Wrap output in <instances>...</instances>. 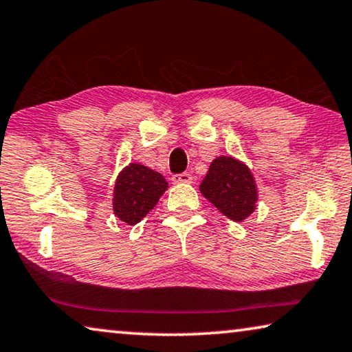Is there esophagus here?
<instances>
[{
  "instance_id": "esophagus-1",
  "label": "esophagus",
  "mask_w": 352,
  "mask_h": 352,
  "mask_svg": "<svg viewBox=\"0 0 352 352\" xmlns=\"http://www.w3.org/2000/svg\"><path fill=\"white\" fill-rule=\"evenodd\" d=\"M173 182H176V184H188V182H192V175L190 173H179V175H175L171 177Z\"/></svg>"
}]
</instances>
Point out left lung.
Instances as JSON below:
<instances>
[{
	"label": "left lung",
	"mask_w": 352,
	"mask_h": 352,
	"mask_svg": "<svg viewBox=\"0 0 352 352\" xmlns=\"http://www.w3.org/2000/svg\"><path fill=\"white\" fill-rule=\"evenodd\" d=\"M200 190L223 216L241 222L256 210L257 188L246 165L232 157H217L210 165Z\"/></svg>",
	"instance_id": "1"
}]
</instances>
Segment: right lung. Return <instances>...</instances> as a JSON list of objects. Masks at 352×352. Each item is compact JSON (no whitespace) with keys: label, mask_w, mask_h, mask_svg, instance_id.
<instances>
[{"label":"right lung","mask_w":352,"mask_h":352,"mask_svg":"<svg viewBox=\"0 0 352 352\" xmlns=\"http://www.w3.org/2000/svg\"><path fill=\"white\" fill-rule=\"evenodd\" d=\"M165 177L151 168L130 164L120 173L114 187V214L130 226L138 223L157 205L166 190Z\"/></svg>","instance_id":"right-lung-1"}]
</instances>
